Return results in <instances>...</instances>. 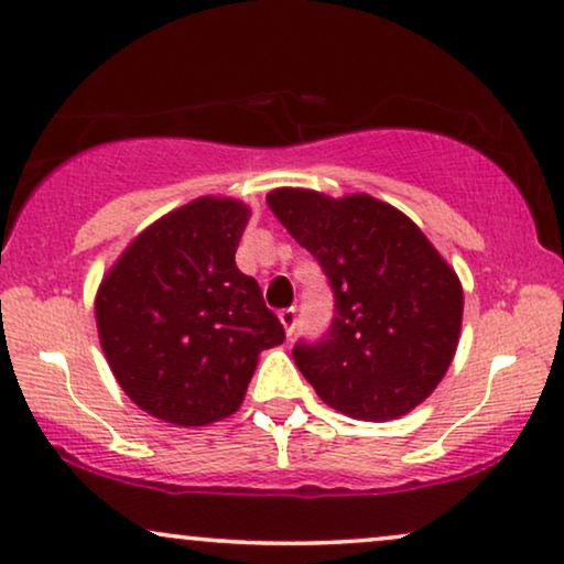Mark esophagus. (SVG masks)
<instances>
[{"instance_id":"esophagus-1","label":"esophagus","mask_w":564,"mask_h":564,"mask_svg":"<svg viewBox=\"0 0 564 564\" xmlns=\"http://www.w3.org/2000/svg\"><path fill=\"white\" fill-rule=\"evenodd\" d=\"M278 319H281V325H283V329H286V335H289V337L294 335L296 322H299V314H296L294 306H291V310H283L281 314H278Z\"/></svg>"}]
</instances>
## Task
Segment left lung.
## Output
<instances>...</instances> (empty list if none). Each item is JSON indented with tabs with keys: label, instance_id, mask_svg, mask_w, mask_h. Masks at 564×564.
Listing matches in <instances>:
<instances>
[{
	"label": "left lung",
	"instance_id": "8db88e82",
	"mask_svg": "<svg viewBox=\"0 0 564 564\" xmlns=\"http://www.w3.org/2000/svg\"><path fill=\"white\" fill-rule=\"evenodd\" d=\"M270 212L312 252L335 296L319 340L294 360L329 408L358 420L415 410L444 379L462 329V283L402 212L371 195L283 187Z\"/></svg>",
	"mask_w": 564,
	"mask_h": 564
}]
</instances>
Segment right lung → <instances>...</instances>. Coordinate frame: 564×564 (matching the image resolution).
Masks as SVG:
<instances>
[{"label": "right lung", "mask_w": 564, "mask_h": 564, "mask_svg": "<svg viewBox=\"0 0 564 564\" xmlns=\"http://www.w3.org/2000/svg\"><path fill=\"white\" fill-rule=\"evenodd\" d=\"M245 204L198 198L133 239L97 291V333L120 389L149 415L208 425L245 400L283 325L237 268Z\"/></svg>", "instance_id": "right-lung-1"}]
</instances>
